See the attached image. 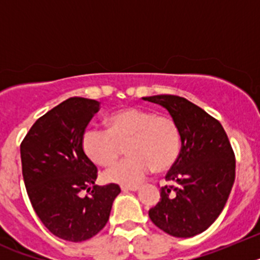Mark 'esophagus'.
Here are the masks:
<instances>
[{"label": "esophagus", "instance_id": "esophagus-1", "mask_svg": "<svg viewBox=\"0 0 260 260\" xmlns=\"http://www.w3.org/2000/svg\"><path fill=\"white\" fill-rule=\"evenodd\" d=\"M122 191H137L139 186H121Z\"/></svg>", "mask_w": 260, "mask_h": 260}]
</instances>
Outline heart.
<instances>
[{
  "label": "heart",
  "mask_w": 260,
  "mask_h": 260,
  "mask_svg": "<svg viewBox=\"0 0 260 260\" xmlns=\"http://www.w3.org/2000/svg\"><path fill=\"white\" fill-rule=\"evenodd\" d=\"M130 157L109 168L108 182L137 186L151 172L168 171L181 151V133L168 114L143 108H126L110 114L108 128L88 126L82 138L86 155L95 164L109 167L118 158L122 144H127Z\"/></svg>",
  "instance_id": "b5f03b06"
}]
</instances>
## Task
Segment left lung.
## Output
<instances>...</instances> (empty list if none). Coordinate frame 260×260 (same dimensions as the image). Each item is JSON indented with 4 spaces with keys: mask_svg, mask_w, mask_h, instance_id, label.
<instances>
[{
    "mask_svg": "<svg viewBox=\"0 0 260 260\" xmlns=\"http://www.w3.org/2000/svg\"><path fill=\"white\" fill-rule=\"evenodd\" d=\"M144 100L160 104L180 127L181 151L165 176L161 199L148 211L153 224L173 237L189 238L210 228L221 213L236 178V157L221 123L176 95Z\"/></svg>",
    "mask_w": 260,
    "mask_h": 260,
    "instance_id": "1",
    "label": "left lung"
}]
</instances>
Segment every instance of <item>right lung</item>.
<instances>
[{"label":"right lung","instance_id":"obj_1","mask_svg":"<svg viewBox=\"0 0 260 260\" xmlns=\"http://www.w3.org/2000/svg\"><path fill=\"white\" fill-rule=\"evenodd\" d=\"M100 109L92 99L70 98L41 116L20 143L22 173L32 207L45 228L71 242L105 226L119 186L95 185L98 168L82 138Z\"/></svg>","mask_w":260,"mask_h":260}]
</instances>
